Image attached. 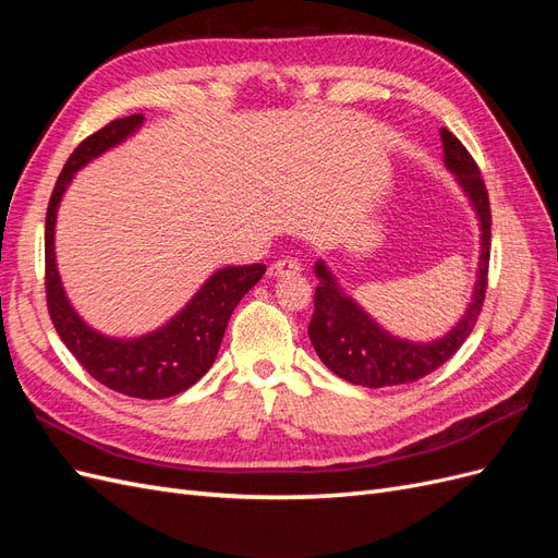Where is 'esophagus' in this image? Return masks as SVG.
<instances>
[{
  "label": "esophagus",
  "mask_w": 558,
  "mask_h": 558,
  "mask_svg": "<svg viewBox=\"0 0 558 558\" xmlns=\"http://www.w3.org/2000/svg\"><path fill=\"white\" fill-rule=\"evenodd\" d=\"M298 272H300V263L293 260V258H281V260L269 265V269H267V275L272 277V279L293 277V275H298Z\"/></svg>",
  "instance_id": "1"
}]
</instances>
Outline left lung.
Masks as SVG:
<instances>
[{
    "instance_id": "obj_1",
    "label": "left lung",
    "mask_w": 558,
    "mask_h": 558,
    "mask_svg": "<svg viewBox=\"0 0 558 558\" xmlns=\"http://www.w3.org/2000/svg\"><path fill=\"white\" fill-rule=\"evenodd\" d=\"M445 167L453 174L459 189L468 197L480 226V260L475 289L463 316L442 337L430 342H412L388 332L353 300L332 275L326 260L314 265L318 286L314 293V314L310 320V340L318 359L337 377L356 386L381 388L410 384L430 375L447 363L468 340L477 324L486 293L488 253H492V209H488L486 185L475 160L449 130H440Z\"/></svg>"
}]
</instances>
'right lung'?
I'll return each mask as SVG.
<instances>
[{
	"label": "right lung",
	"instance_id": "obj_1",
	"mask_svg": "<svg viewBox=\"0 0 558 558\" xmlns=\"http://www.w3.org/2000/svg\"><path fill=\"white\" fill-rule=\"evenodd\" d=\"M142 125V113L118 118L81 142L66 160L46 211V300L64 347L90 377L116 393L160 400L183 393L209 373L234 307L260 281L265 265H228L216 269L170 320L137 337L105 335L81 318L64 293L56 260L60 202L78 170L128 142Z\"/></svg>",
	"mask_w": 558,
	"mask_h": 558
}]
</instances>
